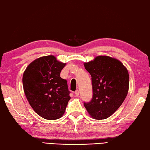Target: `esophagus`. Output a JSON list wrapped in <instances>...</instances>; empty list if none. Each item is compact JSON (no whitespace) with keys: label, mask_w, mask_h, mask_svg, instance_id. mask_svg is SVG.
Instances as JSON below:
<instances>
[{"label":"esophagus","mask_w":150,"mask_h":150,"mask_svg":"<svg viewBox=\"0 0 150 150\" xmlns=\"http://www.w3.org/2000/svg\"><path fill=\"white\" fill-rule=\"evenodd\" d=\"M75 94L76 96H79V91L78 90L75 91Z\"/></svg>","instance_id":"1"}]
</instances>
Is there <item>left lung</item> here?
Listing matches in <instances>:
<instances>
[{"label": "left lung", "mask_w": 150, "mask_h": 150, "mask_svg": "<svg viewBox=\"0 0 150 150\" xmlns=\"http://www.w3.org/2000/svg\"><path fill=\"white\" fill-rule=\"evenodd\" d=\"M84 66L92 77L93 90L92 100L84 102V107L93 118L106 119L118 110L127 95V69L121 62L108 56H98Z\"/></svg>", "instance_id": "1"}]
</instances>
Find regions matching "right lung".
Instances as JSON below:
<instances>
[{
	"label": "right lung",
	"mask_w": 150,
	"mask_h": 150,
	"mask_svg": "<svg viewBox=\"0 0 150 150\" xmlns=\"http://www.w3.org/2000/svg\"><path fill=\"white\" fill-rule=\"evenodd\" d=\"M65 66L54 56L49 55L34 60L23 73L26 99L35 112L45 119L61 118L71 98L67 81L60 77Z\"/></svg>",
	"instance_id": "obj_1"
}]
</instances>
